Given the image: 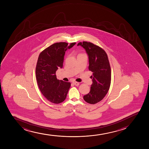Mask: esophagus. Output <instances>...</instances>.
I'll list each match as a JSON object with an SVG mask.
<instances>
[{
    "instance_id": "obj_1",
    "label": "esophagus",
    "mask_w": 149,
    "mask_h": 149,
    "mask_svg": "<svg viewBox=\"0 0 149 149\" xmlns=\"http://www.w3.org/2000/svg\"><path fill=\"white\" fill-rule=\"evenodd\" d=\"M73 84H74L75 86H79V82H77V81H74V82H73Z\"/></svg>"
}]
</instances>
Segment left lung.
I'll list each match as a JSON object with an SVG mask.
<instances>
[{
	"mask_svg": "<svg viewBox=\"0 0 149 149\" xmlns=\"http://www.w3.org/2000/svg\"><path fill=\"white\" fill-rule=\"evenodd\" d=\"M88 56V69L93 72V84L88 94L84 96L86 102L94 104L102 100L108 93L111 84V71L108 56L104 50L93 43L84 41L78 43Z\"/></svg>",
	"mask_w": 149,
	"mask_h": 149,
	"instance_id": "1",
	"label": "left lung"
}]
</instances>
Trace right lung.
<instances>
[{
  "mask_svg": "<svg viewBox=\"0 0 149 149\" xmlns=\"http://www.w3.org/2000/svg\"><path fill=\"white\" fill-rule=\"evenodd\" d=\"M76 43L59 42L45 49L40 54L36 67V77L41 93L51 102L58 104L67 97L70 82L56 79V72L63 65L64 56L68 49Z\"/></svg>",
  "mask_w": 149,
  "mask_h": 149,
  "instance_id": "right-lung-1",
  "label": "right lung"
}]
</instances>
